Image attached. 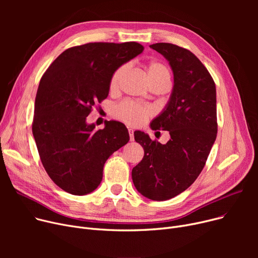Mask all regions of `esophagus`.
<instances>
[{"label": "esophagus", "instance_id": "1", "mask_svg": "<svg viewBox=\"0 0 258 258\" xmlns=\"http://www.w3.org/2000/svg\"><path fill=\"white\" fill-rule=\"evenodd\" d=\"M128 135H130V140L134 141V130L133 128H128Z\"/></svg>", "mask_w": 258, "mask_h": 258}]
</instances>
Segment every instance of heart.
<instances>
[{
	"label": "heart",
	"instance_id": "b5f03b06",
	"mask_svg": "<svg viewBox=\"0 0 258 258\" xmlns=\"http://www.w3.org/2000/svg\"><path fill=\"white\" fill-rule=\"evenodd\" d=\"M126 69V66H120L114 71L110 79V90L116 91L119 88L120 80L123 76ZM145 72L148 81L152 85L158 84H169L170 83V72L168 68L160 61H150L145 64ZM114 116L125 122V123L139 126L144 124L147 119L153 115V110L148 106L136 104L132 101H122L114 107Z\"/></svg>",
	"mask_w": 258,
	"mask_h": 258
}]
</instances>
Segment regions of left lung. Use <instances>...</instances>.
Instances as JSON below:
<instances>
[{
  "label": "left lung",
  "mask_w": 258,
  "mask_h": 258,
  "mask_svg": "<svg viewBox=\"0 0 258 258\" xmlns=\"http://www.w3.org/2000/svg\"><path fill=\"white\" fill-rule=\"evenodd\" d=\"M150 47L169 61L173 72L169 102L151 124L154 131H168L170 140L161 144L135 132L144 156L133 168L132 178L145 198L166 201L186 190L206 164L218 133L216 90L212 76L192 52L169 43Z\"/></svg>",
  "instance_id": "8db88e82"
}]
</instances>
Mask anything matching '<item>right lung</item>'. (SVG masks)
<instances>
[{
  "instance_id": "obj_1",
  "label": "right lung",
  "mask_w": 258,
  "mask_h": 258,
  "mask_svg": "<svg viewBox=\"0 0 258 258\" xmlns=\"http://www.w3.org/2000/svg\"><path fill=\"white\" fill-rule=\"evenodd\" d=\"M144 50L136 42L89 43L64 50L39 81L32 133L51 180L75 196L92 192L105 161L125 145L128 132L118 121L95 130L86 119L104 100L114 71Z\"/></svg>"
}]
</instances>
